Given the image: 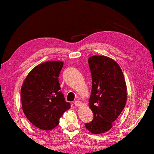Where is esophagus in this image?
<instances>
[{
    "label": "esophagus",
    "instance_id": "1",
    "mask_svg": "<svg viewBox=\"0 0 154 154\" xmlns=\"http://www.w3.org/2000/svg\"><path fill=\"white\" fill-rule=\"evenodd\" d=\"M74 104H75V106H80L81 105V102H80V101L76 100L74 102Z\"/></svg>",
    "mask_w": 154,
    "mask_h": 154
}]
</instances>
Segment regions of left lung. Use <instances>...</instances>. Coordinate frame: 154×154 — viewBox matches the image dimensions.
Wrapping results in <instances>:
<instances>
[{
    "mask_svg": "<svg viewBox=\"0 0 154 154\" xmlns=\"http://www.w3.org/2000/svg\"><path fill=\"white\" fill-rule=\"evenodd\" d=\"M92 92L89 106L94 115L85 128L93 134H102L112 128L127 101V87L119 64L106 56L90 57Z\"/></svg>",
    "mask_w": 154,
    "mask_h": 154,
    "instance_id": "obj_1",
    "label": "left lung"
}]
</instances>
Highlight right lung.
<instances>
[{
    "mask_svg": "<svg viewBox=\"0 0 154 154\" xmlns=\"http://www.w3.org/2000/svg\"><path fill=\"white\" fill-rule=\"evenodd\" d=\"M64 63L49 61L34 67L21 88V100L27 119L39 129L50 130L58 125L64 111L71 108L60 91L59 75Z\"/></svg>",
    "mask_w": 154,
    "mask_h": 154,
    "instance_id": "right-lung-1",
    "label": "right lung"
}]
</instances>
